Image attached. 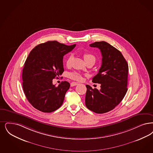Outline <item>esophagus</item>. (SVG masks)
<instances>
[{"label": "esophagus", "mask_w": 153, "mask_h": 153, "mask_svg": "<svg viewBox=\"0 0 153 153\" xmlns=\"http://www.w3.org/2000/svg\"><path fill=\"white\" fill-rule=\"evenodd\" d=\"M78 84L77 82H72L71 83V86H74L77 85Z\"/></svg>", "instance_id": "1"}]
</instances>
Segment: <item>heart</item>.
<instances>
[{
	"label": "heart",
	"instance_id": "heart-1",
	"mask_svg": "<svg viewBox=\"0 0 153 153\" xmlns=\"http://www.w3.org/2000/svg\"><path fill=\"white\" fill-rule=\"evenodd\" d=\"M84 59L85 61H86V62H87L88 61H93L94 63L95 61H96V58L95 56L93 55L92 53H84ZM73 59H74V56L73 55H70L68 56L67 59L65 60L66 65L67 67L71 66ZM68 76L70 79L76 80V81H81L83 79L82 75L81 74L79 73V72H72L69 73Z\"/></svg>",
	"mask_w": 153,
	"mask_h": 153
}]
</instances>
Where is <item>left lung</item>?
Listing matches in <instances>:
<instances>
[{"mask_svg":"<svg viewBox=\"0 0 153 153\" xmlns=\"http://www.w3.org/2000/svg\"><path fill=\"white\" fill-rule=\"evenodd\" d=\"M100 49L102 64L92 79L101 84V89H93L86 85V106L98 114L113 110L121 102L127 91L128 67L127 61L120 51L105 42H97L89 45Z\"/></svg>","mask_w":153,"mask_h":153,"instance_id":"8db88e82","label":"left lung"}]
</instances>
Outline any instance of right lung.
Listing matches in <instances>:
<instances>
[{
	"label": "right lung",
	"instance_id": "obj_1",
	"mask_svg": "<svg viewBox=\"0 0 153 153\" xmlns=\"http://www.w3.org/2000/svg\"><path fill=\"white\" fill-rule=\"evenodd\" d=\"M75 46L49 41L37 45L30 52L23 69V89L35 109L51 113L62 105L70 84L64 81L56 86L52 79L63 73V56Z\"/></svg>",
	"mask_w": 153,
	"mask_h": 153
}]
</instances>
